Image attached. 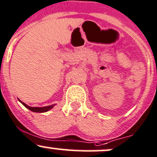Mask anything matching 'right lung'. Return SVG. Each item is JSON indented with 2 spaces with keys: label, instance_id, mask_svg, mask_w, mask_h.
<instances>
[{
  "label": "right lung",
  "instance_id": "obj_1",
  "mask_svg": "<svg viewBox=\"0 0 157 157\" xmlns=\"http://www.w3.org/2000/svg\"><path fill=\"white\" fill-rule=\"evenodd\" d=\"M18 101H19L26 108L30 109V111L34 112V113H45V112L49 111L50 109H52L53 106H55V104H53V105H50V106H43V107H32V106H29L28 105H27L24 102H22V101L19 99H18Z\"/></svg>",
  "mask_w": 157,
  "mask_h": 157
}]
</instances>
